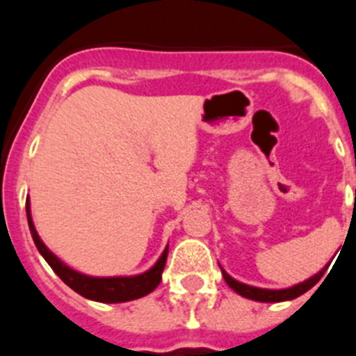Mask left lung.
<instances>
[{
  "instance_id": "left-lung-1",
  "label": "left lung",
  "mask_w": 356,
  "mask_h": 356,
  "mask_svg": "<svg viewBox=\"0 0 356 356\" xmlns=\"http://www.w3.org/2000/svg\"><path fill=\"white\" fill-rule=\"evenodd\" d=\"M326 267L328 266H325L319 273H316V275L310 276V278L305 280V282H301V284H296L287 289L253 287V285L242 284V282H238V280L232 278V276L222 269V267H221V271H222V278H225V282L228 284V287L234 289V291L237 292V294H241L242 298H248V300H253V301H260V303H280V301L296 300V298H300V296L305 294L307 291H310V289L319 282L321 276L325 275Z\"/></svg>"
}]
</instances>
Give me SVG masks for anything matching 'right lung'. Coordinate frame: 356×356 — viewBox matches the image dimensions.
Masks as SVG:
<instances>
[{"instance_id": "add662e5", "label": "right lung", "mask_w": 356, "mask_h": 356, "mask_svg": "<svg viewBox=\"0 0 356 356\" xmlns=\"http://www.w3.org/2000/svg\"><path fill=\"white\" fill-rule=\"evenodd\" d=\"M26 217L28 226H30V234L33 237L37 250L42 254L44 260L49 264L53 271L58 275V278L64 282L65 285L78 292L80 296L87 298V300L99 301V303H124V301L139 300L143 296H147L149 292L155 291L159 287L160 280H162V271L165 267V260H168V250L169 244L165 246L163 253L160 254V259L156 260L155 266L147 269V271L140 273V275L134 276H89L83 273H78L76 269L69 267L67 264L62 262L55 253L48 250V246L40 241L39 234H37L33 221H31V210H30V197L26 200Z\"/></svg>"}]
</instances>
